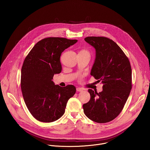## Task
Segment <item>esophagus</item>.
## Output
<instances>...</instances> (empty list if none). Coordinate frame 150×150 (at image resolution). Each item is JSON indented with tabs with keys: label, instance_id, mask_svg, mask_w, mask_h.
Wrapping results in <instances>:
<instances>
[{
	"label": "esophagus",
	"instance_id": "obj_1",
	"mask_svg": "<svg viewBox=\"0 0 150 150\" xmlns=\"http://www.w3.org/2000/svg\"><path fill=\"white\" fill-rule=\"evenodd\" d=\"M83 90V89L82 88H79V87L76 88V91H79V92H81V91H82Z\"/></svg>",
	"mask_w": 150,
	"mask_h": 150
}]
</instances>
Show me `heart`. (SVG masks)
<instances>
[{
	"label": "heart",
	"instance_id": "heart-1",
	"mask_svg": "<svg viewBox=\"0 0 150 150\" xmlns=\"http://www.w3.org/2000/svg\"><path fill=\"white\" fill-rule=\"evenodd\" d=\"M80 52H82V53H88V54H90V53H89V52H88L87 50H81Z\"/></svg>",
	"mask_w": 150,
	"mask_h": 150
}]
</instances>
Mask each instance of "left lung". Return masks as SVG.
I'll use <instances>...</instances> for the list:
<instances>
[{
	"label": "left lung",
	"mask_w": 150,
	"mask_h": 150,
	"mask_svg": "<svg viewBox=\"0 0 150 150\" xmlns=\"http://www.w3.org/2000/svg\"><path fill=\"white\" fill-rule=\"evenodd\" d=\"M85 41L96 49L91 75L101 82L99 93L89 89L90 101L83 104V112L91 120L107 123L122 112L132 89V69L129 59L112 40L105 37H87Z\"/></svg>",
	"instance_id": "1"
}]
</instances>
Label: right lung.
<instances>
[{"label":"right lung","mask_w":150,"mask_h":150,"mask_svg":"<svg viewBox=\"0 0 150 150\" xmlns=\"http://www.w3.org/2000/svg\"><path fill=\"white\" fill-rule=\"evenodd\" d=\"M77 40L48 37L35 45L26 56L21 69V87L24 101L32 116L42 122H52L65 113L68 100L76 88L61 87L52 79L60 73L61 53Z\"/></svg>","instance_id":"right-lung-1"}]
</instances>
